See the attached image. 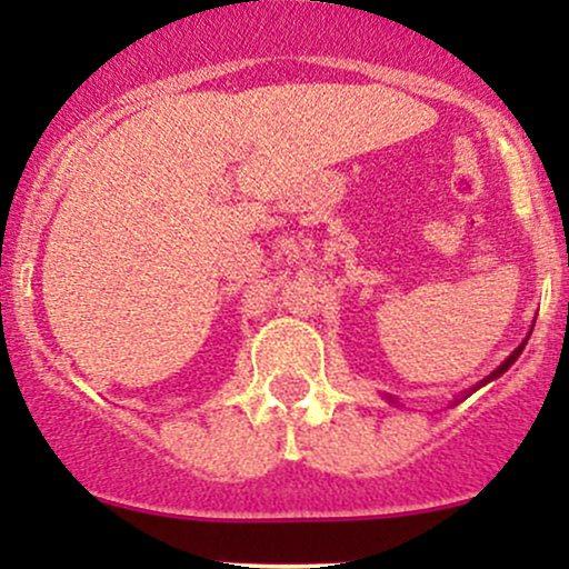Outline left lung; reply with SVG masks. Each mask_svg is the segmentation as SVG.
<instances>
[{
    "mask_svg": "<svg viewBox=\"0 0 569 569\" xmlns=\"http://www.w3.org/2000/svg\"><path fill=\"white\" fill-rule=\"evenodd\" d=\"M532 326H535V323H532ZM530 335H532V331H530ZM530 335H527V339H530ZM527 339H525V342H521V345H519V348H516V350L511 352V356H508V358H506V361H502V363H500V367H498V369H495V371H492V375H487V377H485V380H481V382H476V385H473V388L462 390V396H455L452 407H457V403H460V401H466V398H468V396H471V393H476V390H479V388H485V385H487V382L498 380V377L502 375V371H508V369H511V363L516 361V358H519V356H521V350H525ZM385 401H388V403H398L393 396H385Z\"/></svg>",
    "mask_w": 569,
    "mask_h": 569,
    "instance_id": "1",
    "label": "left lung"
}]
</instances>
